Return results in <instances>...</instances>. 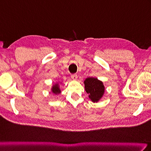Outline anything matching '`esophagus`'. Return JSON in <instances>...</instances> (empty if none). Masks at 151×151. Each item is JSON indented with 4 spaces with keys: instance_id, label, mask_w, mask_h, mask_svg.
<instances>
[{
    "instance_id": "esophagus-1",
    "label": "esophagus",
    "mask_w": 151,
    "mask_h": 151,
    "mask_svg": "<svg viewBox=\"0 0 151 151\" xmlns=\"http://www.w3.org/2000/svg\"><path fill=\"white\" fill-rule=\"evenodd\" d=\"M71 78L73 80V81H76L78 78V76L76 75V74H73V75H71Z\"/></svg>"
}]
</instances>
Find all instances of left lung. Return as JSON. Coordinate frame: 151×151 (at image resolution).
Here are the masks:
<instances>
[{"label":"left lung","mask_w":151,"mask_h":151,"mask_svg":"<svg viewBox=\"0 0 151 151\" xmlns=\"http://www.w3.org/2000/svg\"><path fill=\"white\" fill-rule=\"evenodd\" d=\"M85 90L88 97L93 103H97L105 93V88L103 82L97 78L88 77L84 81Z\"/></svg>","instance_id":"obj_1"}]
</instances>
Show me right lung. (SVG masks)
<instances>
[{"label": "right lung", "mask_w": 151, "mask_h": 151, "mask_svg": "<svg viewBox=\"0 0 151 151\" xmlns=\"http://www.w3.org/2000/svg\"><path fill=\"white\" fill-rule=\"evenodd\" d=\"M61 84V82H56L55 83L53 84L52 87H51V92L54 94V95H59L61 93V90L60 88V84Z\"/></svg>", "instance_id": "right-lung-1"}]
</instances>
